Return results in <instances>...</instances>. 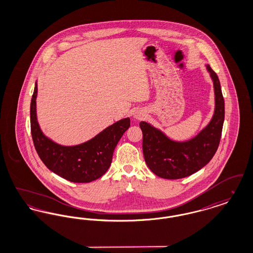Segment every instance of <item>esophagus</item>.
<instances>
[{"instance_id":"obj_1","label":"esophagus","mask_w":253,"mask_h":253,"mask_svg":"<svg viewBox=\"0 0 253 253\" xmlns=\"http://www.w3.org/2000/svg\"><path fill=\"white\" fill-rule=\"evenodd\" d=\"M145 117V112L142 110H136L134 113H133V118L135 120H142Z\"/></svg>"}]
</instances>
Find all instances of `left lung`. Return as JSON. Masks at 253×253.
<instances>
[{
    "instance_id": "obj_1",
    "label": "left lung",
    "mask_w": 253,
    "mask_h": 253,
    "mask_svg": "<svg viewBox=\"0 0 253 253\" xmlns=\"http://www.w3.org/2000/svg\"><path fill=\"white\" fill-rule=\"evenodd\" d=\"M206 69L213 83L214 112L211 120L191 139L175 141L149 122L139 123L143 133L145 162L157 176L165 179L187 177L206 166L216 153L225 120V101L216 73Z\"/></svg>"
}]
</instances>
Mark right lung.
<instances>
[{"instance_id": "right-lung-1", "label": "right lung", "mask_w": 253, "mask_h": 253, "mask_svg": "<svg viewBox=\"0 0 253 253\" xmlns=\"http://www.w3.org/2000/svg\"><path fill=\"white\" fill-rule=\"evenodd\" d=\"M38 84L30 104L31 134L37 153L47 168L74 183H89L101 177L108 169L114 150L130 127V118L115 122L91 139L81 144L61 145L46 136L37 118Z\"/></svg>"}]
</instances>
